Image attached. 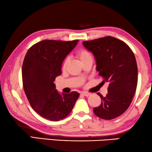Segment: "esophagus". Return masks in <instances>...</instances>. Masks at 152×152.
<instances>
[{
    "label": "esophagus",
    "instance_id": "esophagus-1",
    "mask_svg": "<svg viewBox=\"0 0 152 152\" xmlns=\"http://www.w3.org/2000/svg\"><path fill=\"white\" fill-rule=\"evenodd\" d=\"M81 94L83 95V96H89L90 95V93L86 92V91H84V92L81 93Z\"/></svg>",
    "mask_w": 152,
    "mask_h": 152
}]
</instances>
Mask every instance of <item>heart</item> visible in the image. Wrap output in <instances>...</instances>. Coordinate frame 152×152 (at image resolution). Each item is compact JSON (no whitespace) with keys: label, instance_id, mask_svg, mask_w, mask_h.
Returning <instances> with one entry per match:
<instances>
[{"label":"heart","instance_id":"heart-1","mask_svg":"<svg viewBox=\"0 0 152 152\" xmlns=\"http://www.w3.org/2000/svg\"><path fill=\"white\" fill-rule=\"evenodd\" d=\"M76 56L81 63H83V62L85 61L87 59L91 58V56L90 54V53H89L87 50H85V49H80V50H79L78 52H76ZM69 58H65L63 63V65H62V69H65V68L67 67V65H68V63H69Z\"/></svg>","mask_w":152,"mask_h":152}]
</instances>
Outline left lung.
I'll use <instances>...</instances> for the list:
<instances>
[{
  "instance_id": "obj_1",
  "label": "left lung",
  "mask_w": 152,
  "mask_h": 152,
  "mask_svg": "<svg viewBox=\"0 0 152 152\" xmlns=\"http://www.w3.org/2000/svg\"><path fill=\"white\" fill-rule=\"evenodd\" d=\"M83 44L94 55L102 83H109L106 96L98 94L101 103L94 108V113L104 120L117 118L127 110L135 94L138 82L135 56L125 42L110 36Z\"/></svg>"
}]
</instances>
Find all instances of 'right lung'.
I'll return each mask as SVG.
<instances>
[{
    "label": "right lung",
    "instance_id": "obj_1",
    "mask_svg": "<svg viewBox=\"0 0 152 152\" xmlns=\"http://www.w3.org/2000/svg\"><path fill=\"white\" fill-rule=\"evenodd\" d=\"M78 42L43 40L33 45L25 56L22 67L25 93L34 110L50 121L66 118L80 95L77 91L60 94L54 83L62 73L64 59Z\"/></svg>",
    "mask_w": 152,
    "mask_h": 152
}]
</instances>
